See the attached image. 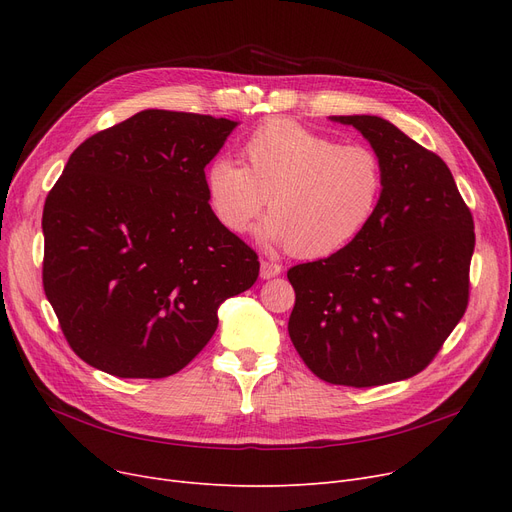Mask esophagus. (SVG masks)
Wrapping results in <instances>:
<instances>
[{
    "instance_id": "obj_1",
    "label": "esophagus",
    "mask_w": 512,
    "mask_h": 512,
    "mask_svg": "<svg viewBox=\"0 0 512 512\" xmlns=\"http://www.w3.org/2000/svg\"><path fill=\"white\" fill-rule=\"evenodd\" d=\"M280 274H282V265L272 263V261H261V265H259L261 280H272V278H276Z\"/></svg>"
}]
</instances>
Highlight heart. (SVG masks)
Listing matches in <instances>:
<instances>
[{
	"mask_svg": "<svg viewBox=\"0 0 512 512\" xmlns=\"http://www.w3.org/2000/svg\"><path fill=\"white\" fill-rule=\"evenodd\" d=\"M245 168L228 157L205 170L209 207L228 232H245L270 197L261 242L303 259L330 257L369 226L384 193L380 157L342 145L299 122L274 118L242 145Z\"/></svg>",
	"mask_w": 512,
	"mask_h": 512,
	"instance_id": "obj_1",
	"label": "heart"
}]
</instances>
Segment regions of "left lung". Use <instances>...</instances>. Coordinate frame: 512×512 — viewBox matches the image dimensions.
<instances>
[{"label":"left lung","mask_w":512,"mask_h":512,"mask_svg":"<svg viewBox=\"0 0 512 512\" xmlns=\"http://www.w3.org/2000/svg\"><path fill=\"white\" fill-rule=\"evenodd\" d=\"M357 128L384 168L369 226L342 251L294 265L288 334L307 367L338 386L413 378L465 315L475 249L471 211L444 161L380 116Z\"/></svg>","instance_id":"8db88e82"}]
</instances>
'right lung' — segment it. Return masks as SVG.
<instances>
[{
  "label": "right lung",
  "instance_id": "obj_1",
  "mask_svg": "<svg viewBox=\"0 0 512 512\" xmlns=\"http://www.w3.org/2000/svg\"><path fill=\"white\" fill-rule=\"evenodd\" d=\"M234 120L145 110L78 145L43 207V288L72 351L116 378H168L259 276L209 207Z\"/></svg>",
  "mask_w": 512,
  "mask_h": 512
}]
</instances>
